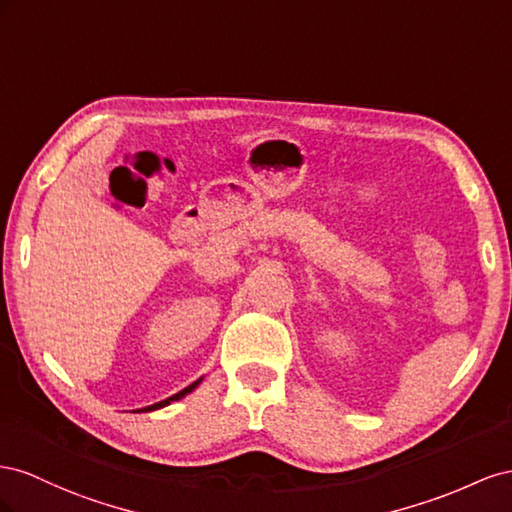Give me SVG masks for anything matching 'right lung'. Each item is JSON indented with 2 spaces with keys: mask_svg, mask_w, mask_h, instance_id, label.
<instances>
[{
  "mask_svg": "<svg viewBox=\"0 0 512 512\" xmlns=\"http://www.w3.org/2000/svg\"><path fill=\"white\" fill-rule=\"evenodd\" d=\"M201 379H203V377H199V379H197V382H193L191 386H186V388H184V390H180L178 394H173V397H169V399H165V401H158V403H154V405H148V407H143V410H137V412H154V410H160V407H165V405H169L171 401H180L182 397H186V394H188V392H193V390H195V388H197V386L201 384Z\"/></svg>",
  "mask_w": 512,
  "mask_h": 512,
  "instance_id": "add662e5",
  "label": "right lung"
}]
</instances>
